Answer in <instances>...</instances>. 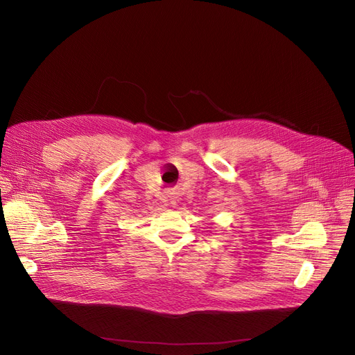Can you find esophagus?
<instances>
[{
    "label": "esophagus",
    "instance_id": "obj_1",
    "mask_svg": "<svg viewBox=\"0 0 355 355\" xmlns=\"http://www.w3.org/2000/svg\"><path fill=\"white\" fill-rule=\"evenodd\" d=\"M171 205H175V202H174V198L171 200Z\"/></svg>",
    "mask_w": 355,
    "mask_h": 355
}]
</instances>
